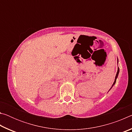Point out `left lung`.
Returning a JSON list of instances; mask_svg holds the SVG:
<instances>
[{
    "instance_id": "8db88e82",
    "label": "left lung",
    "mask_w": 132,
    "mask_h": 132,
    "mask_svg": "<svg viewBox=\"0 0 132 132\" xmlns=\"http://www.w3.org/2000/svg\"><path fill=\"white\" fill-rule=\"evenodd\" d=\"M117 62H118V61H117ZM119 67H118V71H117V75H116V76H115V81H114V82H113V84H112V87H111V88L109 89V90H111V89L113 87V86H114V85L115 84V83H116V81H117V78H118V75H119Z\"/></svg>"
}]
</instances>
